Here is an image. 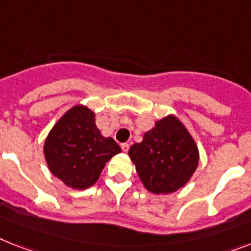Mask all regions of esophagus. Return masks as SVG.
I'll use <instances>...</instances> for the list:
<instances>
[{
    "label": "esophagus",
    "instance_id": "1",
    "mask_svg": "<svg viewBox=\"0 0 251 251\" xmlns=\"http://www.w3.org/2000/svg\"><path fill=\"white\" fill-rule=\"evenodd\" d=\"M122 150L124 151V152H127L128 150H129V144H127V142H124V144L121 145Z\"/></svg>",
    "mask_w": 251,
    "mask_h": 251
}]
</instances>
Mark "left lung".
<instances>
[{
  "label": "left lung",
  "mask_w": 251,
  "mask_h": 251,
  "mask_svg": "<svg viewBox=\"0 0 251 251\" xmlns=\"http://www.w3.org/2000/svg\"><path fill=\"white\" fill-rule=\"evenodd\" d=\"M128 155L144 187L155 195H169L183 187L200 159L195 140L173 114L155 122Z\"/></svg>",
  "instance_id": "8db88e82"
}]
</instances>
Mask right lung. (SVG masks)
<instances>
[{
	"label": "right lung",
	"mask_w": 251,
	"mask_h": 251,
	"mask_svg": "<svg viewBox=\"0 0 251 251\" xmlns=\"http://www.w3.org/2000/svg\"><path fill=\"white\" fill-rule=\"evenodd\" d=\"M95 122V111L78 103L59 118L45 140L50 172L73 190L95 185L107 161L122 151L113 138L102 136Z\"/></svg>",
	"instance_id": "right-lung-1"
}]
</instances>
